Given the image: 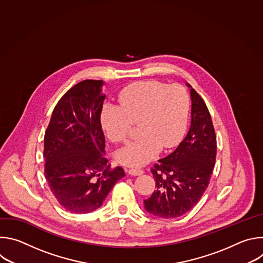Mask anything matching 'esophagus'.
Wrapping results in <instances>:
<instances>
[{
	"label": "esophagus",
	"mask_w": 263,
	"mask_h": 263,
	"mask_svg": "<svg viewBox=\"0 0 263 263\" xmlns=\"http://www.w3.org/2000/svg\"><path fill=\"white\" fill-rule=\"evenodd\" d=\"M128 173L131 176H140V175L143 174V171L140 170V168H131V170L128 171Z\"/></svg>",
	"instance_id": "obj_1"
}]
</instances>
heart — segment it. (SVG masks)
I'll use <instances>...</instances> for the list:
<instances>
[{
    "mask_svg": "<svg viewBox=\"0 0 263 263\" xmlns=\"http://www.w3.org/2000/svg\"><path fill=\"white\" fill-rule=\"evenodd\" d=\"M190 114V97L177 83L165 85L155 80L140 81L125 87L119 106L104 105L101 126L114 142L125 141L131 124H137L138 139L118 149L116 159L127 166H141L183 138Z\"/></svg>",
    "mask_w": 263,
    "mask_h": 263,
    "instance_id": "heart-1",
    "label": "heart"
}]
</instances>
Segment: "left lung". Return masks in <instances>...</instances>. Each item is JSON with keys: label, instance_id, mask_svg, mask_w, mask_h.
I'll return each mask as SVG.
<instances>
[{"label": "left lung", "instance_id": "8db88e82", "mask_svg": "<svg viewBox=\"0 0 263 263\" xmlns=\"http://www.w3.org/2000/svg\"><path fill=\"white\" fill-rule=\"evenodd\" d=\"M191 87L192 124L186 137L151 170L156 190L144 200L153 215L174 218L189 212L208 187L216 157V136L208 108Z\"/></svg>", "mask_w": 263, "mask_h": 263}]
</instances>
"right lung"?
Returning a JSON list of instances; mask_svg holds the SVG:
<instances>
[{
  "instance_id": "add662e5",
  "label": "right lung",
  "mask_w": 263,
  "mask_h": 263,
  "mask_svg": "<svg viewBox=\"0 0 263 263\" xmlns=\"http://www.w3.org/2000/svg\"><path fill=\"white\" fill-rule=\"evenodd\" d=\"M103 85L102 80H84L67 90L54 108L45 134L46 179L58 203L72 213L100 208L125 177L121 166L111 168L103 156Z\"/></svg>"
}]
</instances>
